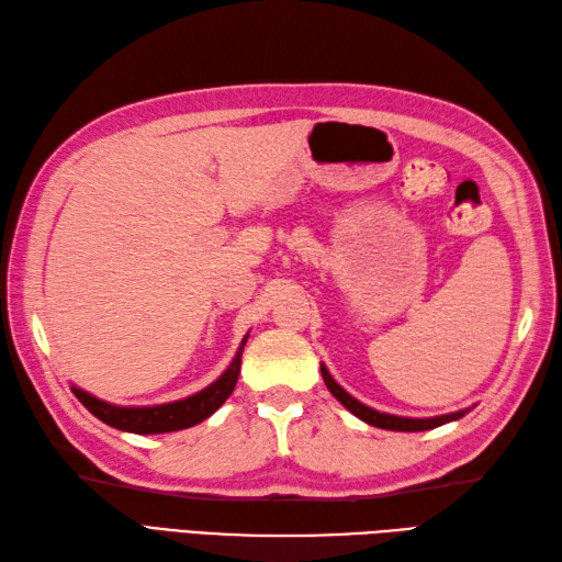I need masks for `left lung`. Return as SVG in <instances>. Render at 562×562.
Masks as SVG:
<instances>
[{"label": "left lung", "instance_id": "left-lung-1", "mask_svg": "<svg viewBox=\"0 0 562 562\" xmlns=\"http://www.w3.org/2000/svg\"><path fill=\"white\" fill-rule=\"evenodd\" d=\"M321 373H323L325 385H328V390L335 395V400L342 402L345 407L357 416V419L367 422V424H371V426H378V428H385V430H430V428L442 426V424L458 422V419H462V416L469 412V409H460V412H452V414L430 416V419H407V416L383 414V412H375V409L367 407V404L359 402L357 397H351L345 387H340V385L335 383V378L330 375L328 369L323 367V363H321Z\"/></svg>", "mask_w": 562, "mask_h": 562}]
</instances>
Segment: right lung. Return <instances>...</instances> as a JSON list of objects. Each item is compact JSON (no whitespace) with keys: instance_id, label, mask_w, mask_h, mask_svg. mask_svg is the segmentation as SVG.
<instances>
[{"instance_id":"add662e5","label":"right lung","mask_w":562,"mask_h":562,"mask_svg":"<svg viewBox=\"0 0 562 562\" xmlns=\"http://www.w3.org/2000/svg\"><path fill=\"white\" fill-rule=\"evenodd\" d=\"M246 340H249V335L244 337L227 371L222 373L215 383L203 387L201 393H195L184 400H177V402L155 404V407H116V404L98 400L81 387H71V390L90 414L98 416L102 424H108L112 428L128 430V434H140V436L181 430V428H189V426H195L203 419H207V416L217 412L222 404H225V400L232 395V390H234V385H237V378H239L241 351H244Z\"/></svg>"}]
</instances>
